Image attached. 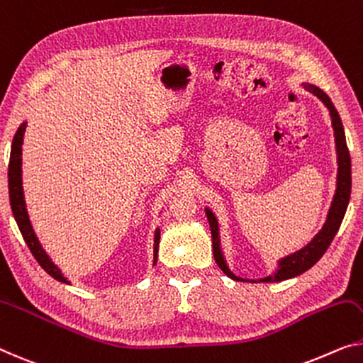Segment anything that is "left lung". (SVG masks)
Instances as JSON below:
<instances>
[{
  "label": "left lung",
  "instance_id": "1",
  "mask_svg": "<svg viewBox=\"0 0 363 363\" xmlns=\"http://www.w3.org/2000/svg\"><path fill=\"white\" fill-rule=\"evenodd\" d=\"M305 89L310 91V93L315 94L318 99L323 101V104L328 107L329 116H331L333 128H334V140H336V151H337V187L336 194H334L331 208H329L326 223L323 225L320 233H318L313 240L308 242L305 247H301L300 251H296L290 256H285L279 261L277 269L272 275H267V277L254 280V279H242L238 277L233 272H231L228 264L225 261L223 251H221V242H220V231H218V220H216L215 213L208 207L205 208V213H207V220L210 225V231H212V242H213V257L218 267L223 270V272L228 275L230 279L240 280V282H282V280L296 277L303 272H306L308 269H311L315 264L323 257V254L328 251L329 245H331L334 236H336L340 223H342L345 210H347L349 200H350V189H352V171H350V155L347 143H345V135H344V127L342 122H340V117L336 111V107L329 99V96L321 91L315 84L303 83Z\"/></svg>",
  "mask_w": 363,
  "mask_h": 363
}]
</instances>
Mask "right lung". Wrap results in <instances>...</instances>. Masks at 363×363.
Returning a JSON list of instances; mask_svg holds the SVG:
<instances>
[{
  "instance_id": "1",
  "label": "right lung",
  "mask_w": 363,
  "mask_h": 363,
  "mask_svg": "<svg viewBox=\"0 0 363 363\" xmlns=\"http://www.w3.org/2000/svg\"><path fill=\"white\" fill-rule=\"evenodd\" d=\"M27 122H23L16 132L13 138V145H11V156H9V167H8V184H9V202L11 210H13L14 220L19 226L21 235H23L26 245L29 246L32 256L37 259L40 267L45 270L48 275L58 282L69 284V280L62 274L58 266L53 264V261L48 257V254L43 251L42 245L39 242V238L35 236L34 228H32L29 213L26 208L24 200V189H23V142H24V132H26ZM160 228L155 231V245H153V264L158 261V246H160Z\"/></svg>"
}]
</instances>
